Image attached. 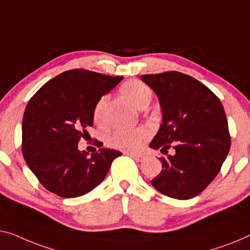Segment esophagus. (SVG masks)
<instances>
[{
  "label": "esophagus",
  "mask_w": 250,
  "mask_h": 250,
  "mask_svg": "<svg viewBox=\"0 0 250 250\" xmlns=\"http://www.w3.org/2000/svg\"><path fill=\"white\" fill-rule=\"evenodd\" d=\"M129 156H131L136 162H143V159L145 158V156L140 154H129Z\"/></svg>",
  "instance_id": "obj_1"
}]
</instances>
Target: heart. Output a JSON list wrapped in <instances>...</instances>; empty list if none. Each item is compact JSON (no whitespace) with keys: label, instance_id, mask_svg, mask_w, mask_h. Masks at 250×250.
I'll use <instances>...</instances> for the list:
<instances>
[{"label":"heart","instance_id":"heart-1","mask_svg":"<svg viewBox=\"0 0 250 250\" xmlns=\"http://www.w3.org/2000/svg\"><path fill=\"white\" fill-rule=\"evenodd\" d=\"M121 92L126 99L139 109L146 107L152 100L151 88L143 82L138 80H130L122 85ZM109 96L103 95L96 102L93 109V119L95 124L100 125L104 122V110H105ZM150 137V132L146 126L131 130H115L107 138V145L111 148L125 152H136L140 150Z\"/></svg>","mask_w":250,"mask_h":250}]
</instances>
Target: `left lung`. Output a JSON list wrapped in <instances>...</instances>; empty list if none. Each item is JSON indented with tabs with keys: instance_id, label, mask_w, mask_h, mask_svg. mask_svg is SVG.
Instances as JSON below:
<instances>
[{
	"instance_id": "1",
	"label": "left lung",
	"mask_w": 250,
	"mask_h": 250,
	"mask_svg": "<svg viewBox=\"0 0 250 250\" xmlns=\"http://www.w3.org/2000/svg\"><path fill=\"white\" fill-rule=\"evenodd\" d=\"M161 102L163 124L150 147L164 155L162 172L151 180L162 194L177 200L199 195L214 180L230 149L228 121L222 103L210 88L180 72L140 77Z\"/></svg>"
}]
</instances>
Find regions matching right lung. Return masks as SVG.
<instances>
[{"label":"right lung","instance_id":"obj_1","mask_svg":"<svg viewBox=\"0 0 250 250\" xmlns=\"http://www.w3.org/2000/svg\"><path fill=\"white\" fill-rule=\"evenodd\" d=\"M86 69H72L43 84L29 100L22 119V155L44 188L62 197H77L96 188L113 159L122 155L101 148L88 157L77 144L93 125L100 98L120 83Z\"/></svg>","mask_w":250,"mask_h":250}]
</instances>
